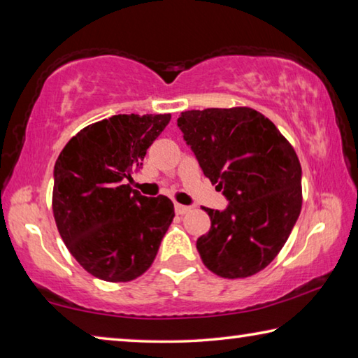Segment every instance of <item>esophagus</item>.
Segmentation results:
<instances>
[{
	"label": "esophagus",
	"mask_w": 358,
	"mask_h": 358,
	"mask_svg": "<svg viewBox=\"0 0 358 358\" xmlns=\"http://www.w3.org/2000/svg\"><path fill=\"white\" fill-rule=\"evenodd\" d=\"M187 211H191V207H187V205H181V203H175V213L177 215H186Z\"/></svg>",
	"instance_id": "obj_1"
}]
</instances>
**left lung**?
Returning <instances> with one entry per match:
<instances>
[{
    "label": "left lung",
    "mask_w": 358,
    "mask_h": 358,
    "mask_svg": "<svg viewBox=\"0 0 358 358\" xmlns=\"http://www.w3.org/2000/svg\"><path fill=\"white\" fill-rule=\"evenodd\" d=\"M205 177L229 205L207 211L197 240L208 270L229 280L264 270L286 243L301 210V166L286 137L250 107L181 112L177 120Z\"/></svg>",
    "instance_id": "obj_1"
}]
</instances>
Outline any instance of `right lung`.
I'll return each mask as SVG.
<instances>
[{"label": "right lung", "instance_id": "1", "mask_svg": "<svg viewBox=\"0 0 358 358\" xmlns=\"http://www.w3.org/2000/svg\"><path fill=\"white\" fill-rule=\"evenodd\" d=\"M169 121L171 113L112 115L77 132L55 162L58 232L77 262L102 281L145 273L173 220L171 199L126 185Z\"/></svg>", "mask_w": 358, "mask_h": 358}]
</instances>
